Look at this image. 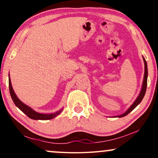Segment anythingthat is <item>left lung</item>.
Instances as JSON below:
<instances>
[{
	"label": "left lung",
	"instance_id": "obj_1",
	"mask_svg": "<svg viewBox=\"0 0 158 158\" xmlns=\"http://www.w3.org/2000/svg\"><path fill=\"white\" fill-rule=\"evenodd\" d=\"M143 61H144V65H145V72H144V77H143V85H142V88H141L140 92H139L138 97H137L136 100L134 102L133 104L131 105V106L129 107L128 110H126L125 113H123V114H120V115L117 116V117H123L126 116L127 114H128L131 110H133L135 108L137 107L139 103L141 102L142 99L144 97L145 94H146V88H147V78H148V68H147V63H146V60H145L144 57H143Z\"/></svg>",
	"mask_w": 158,
	"mask_h": 158
}]
</instances>
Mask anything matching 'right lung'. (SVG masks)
Wrapping results in <instances>:
<instances>
[{"instance_id": "right-lung-1", "label": "right lung", "mask_w": 158, "mask_h": 158, "mask_svg": "<svg viewBox=\"0 0 158 158\" xmlns=\"http://www.w3.org/2000/svg\"><path fill=\"white\" fill-rule=\"evenodd\" d=\"M9 87H10V92L11 97H12V100H13L14 103L18 108H19L21 111L23 112L28 117H30V119H40V120H47V119H51L54 117H56V116H58L59 114L62 111L63 108H61L60 110H58V111L55 112V113H51V114H41L39 113V112H36L35 110H34L32 108H30V106H28L27 105L24 104V103L21 102V100L18 98L16 94H15L13 88H12V84H11V80L10 78V74H9Z\"/></svg>"}]
</instances>
